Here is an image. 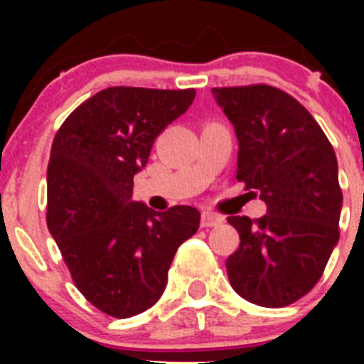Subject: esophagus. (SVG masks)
<instances>
[{
	"mask_svg": "<svg viewBox=\"0 0 364 364\" xmlns=\"http://www.w3.org/2000/svg\"><path fill=\"white\" fill-rule=\"evenodd\" d=\"M222 222H224V218L218 217V215L210 213V211H204V213H202V218H200L202 228H217L220 226Z\"/></svg>",
	"mask_w": 364,
	"mask_h": 364,
	"instance_id": "esophagus-1",
	"label": "esophagus"
}]
</instances>
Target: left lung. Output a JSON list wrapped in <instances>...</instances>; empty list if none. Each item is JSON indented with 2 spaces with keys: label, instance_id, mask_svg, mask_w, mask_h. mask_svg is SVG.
<instances>
[{
  "label": "left lung",
  "instance_id": "1",
  "mask_svg": "<svg viewBox=\"0 0 364 364\" xmlns=\"http://www.w3.org/2000/svg\"><path fill=\"white\" fill-rule=\"evenodd\" d=\"M239 140L237 180L266 202L264 217H230L239 247L233 290L266 308L288 306L323 275L339 240L343 191L333 147L304 105L277 87H213Z\"/></svg>",
  "mask_w": 364,
  "mask_h": 364
}]
</instances>
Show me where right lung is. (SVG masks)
Masks as SVG:
<instances>
[{
	"mask_svg": "<svg viewBox=\"0 0 364 364\" xmlns=\"http://www.w3.org/2000/svg\"><path fill=\"white\" fill-rule=\"evenodd\" d=\"M195 89L109 87L58 129L47 167V226L74 284L100 311L127 319L162 297L176 250L200 213L131 200L154 140L184 114Z\"/></svg>",
	"mask_w": 364,
	"mask_h": 364,
	"instance_id": "obj_1",
	"label": "right lung"
}]
</instances>
